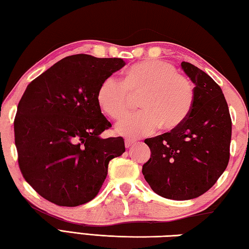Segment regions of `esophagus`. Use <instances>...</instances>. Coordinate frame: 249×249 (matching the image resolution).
Returning a JSON list of instances; mask_svg holds the SVG:
<instances>
[{
  "label": "esophagus",
  "mask_w": 249,
  "mask_h": 249,
  "mask_svg": "<svg viewBox=\"0 0 249 249\" xmlns=\"http://www.w3.org/2000/svg\"><path fill=\"white\" fill-rule=\"evenodd\" d=\"M135 144H136V141H134V140H126L125 141V147H126V148H129L130 146H133Z\"/></svg>",
  "instance_id": "34e87169"
}]
</instances>
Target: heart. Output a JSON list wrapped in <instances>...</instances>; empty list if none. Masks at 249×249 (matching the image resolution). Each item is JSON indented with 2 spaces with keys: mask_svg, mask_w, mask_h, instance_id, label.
I'll use <instances>...</instances> for the list:
<instances>
[{
  "mask_svg": "<svg viewBox=\"0 0 249 249\" xmlns=\"http://www.w3.org/2000/svg\"><path fill=\"white\" fill-rule=\"evenodd\" d=\"M140 93L142 111L115 126L116 133L128 140L154 134L160 126L165 130L179 127L190 115L196 96L192 82L169 62L144 60L128 67L121 82L104 79L96 91V103L104 114L119 120L128 109V94Z\"/></svg>",
  "mask_w": 249,
  "mask_h": 249,
  "instance_id": "obj_1",
  "label": "heart"
}]
</instances>
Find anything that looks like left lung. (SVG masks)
Here are the masks:
<instances>
[{"label": "left lung", "mask_w": 249, "mask_h": 249, "mask_svg": "<svg viewBox=\"0 0 249 249\" xmlns=\"http://www.w3.org/2000/svg\"><path fill=\"white\" fill-rule=\"evenodd\" d=\"M181 69L195 83V103L179 127L147 138L150 158L142 175L153 191L170 200H191L213 187L230 159L231 121L218 84L189 62Z\"/></svg>", "instance_id": "obj_1"}]
</instances>
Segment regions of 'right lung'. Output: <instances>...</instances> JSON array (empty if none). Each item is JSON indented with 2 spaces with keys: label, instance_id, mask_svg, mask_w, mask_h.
Instances as JSON below:
<instances>
[{
  "label": "right lung",
  "instance_id": "1",
  "mask_svg": "<svg viewBox=\"0 0 249 249\" xmlns=\"http://www.w3.org/2000/svg\"><path fill=\"white\" fill-rule=\"evenodd\" d=\"M122 58L73 54L28 84L14 121L15 146L24 179L60 206L94 199L109 160L125 151L122 137L100 136L111 123L96 103L104 79L123 68Z\"/></svg>",
  "mask_w": 249,
  "mask_h": 249
}]
</instances>
